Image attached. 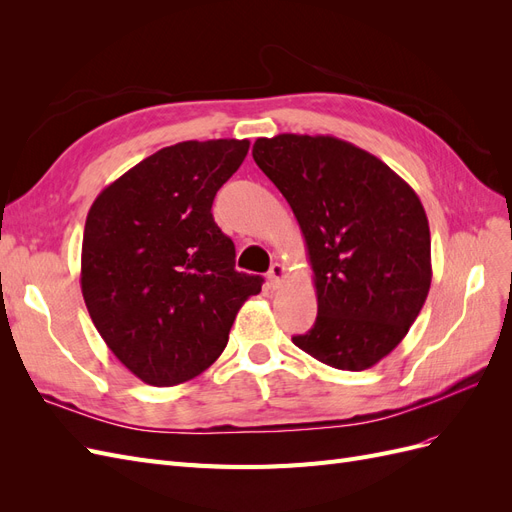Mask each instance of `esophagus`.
Returning <instances> with one entry per match:
<instances>
[{"label":"esophagus","instance_id":"34e87169","mask_svg":"<svg viewBox=\"0 0 512 512\" xmlns=\"http://www.w3.org/2000/svg\"><path fill=\"white\" fill-rule=\"evenodd\" d=\"M284 277H286V267L282 265V262H273L271 269H269V282H271V286L273 288L280 286L284 282Z\"/></svg>","mask_w":512,"mask_h":512}]
</instances>
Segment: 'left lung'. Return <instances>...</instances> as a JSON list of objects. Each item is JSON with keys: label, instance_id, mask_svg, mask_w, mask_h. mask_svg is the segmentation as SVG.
<instances>
[{"label": "left lung", "instance_id": "left-lung-1", "mask_svg": "<svg viewBox=\"0 0 512 512\" xmlns=\"http://www.w3.org/2000/svg\"><path fill=\"white\" fill-rule=\"evenodd\" d=\"M252 156L288 200L314 271L318 316L294 346L335 369L374 367L406 337L431 286L421 198L335 136L258 138Z\"/></svg>", "mask_w": 512, "mask_h": 512}]
</instances>
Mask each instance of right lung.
Segmentation results:
<instances>
[{"label":"right lung","instance_id":"right-lung-1","mask_svg":"<svg viewBox=\"0 0 512 512\" xmlns=\"http://www.w3.org/2000/svg\"><path fill=\"white\" fill-rule=\"evenodd\" d=\"M250 141H183L138 162L98 194L85 222L81 290L117 359L151 386L215 363L262 277L235 271V243L211 205Z\"/></svg>","mask_w":512,"mask_h":512}]
</instances>
